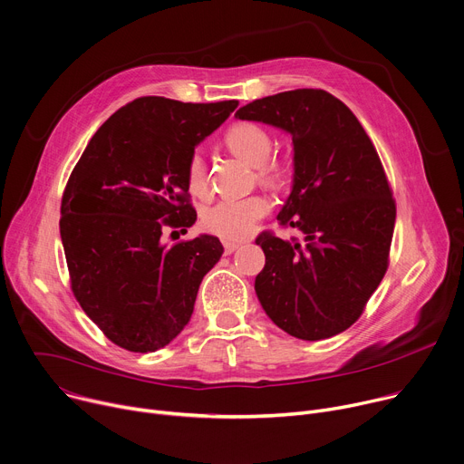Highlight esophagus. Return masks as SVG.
Instances as JSON below:
<instances>
[{
	"label": "esophagus",
	"instance_id": "esophagus-1",
	"mask_svg": "<svg viewBox=\"0 0 464 464\" xmlns=\"http://www.w3.org/2000/svg\"><path fill=\"white\" fill-rule=\"evenodd\" d=\"M223 246H225V254H232L234 250H237L239 243H234V241H225V243H223Z\"/></svg>",
	"mask_w": 464,
	"mask_h": 464
}]
</instances>
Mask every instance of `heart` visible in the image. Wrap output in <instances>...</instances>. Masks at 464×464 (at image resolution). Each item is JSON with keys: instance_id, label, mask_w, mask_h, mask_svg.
I'll list each match as a JSON object with an SVG mask.
<instances>
[{"instance_id": "1", "label": "heart", "mask_w": 464, "mask_h": 464, "mask_svg": "<svg viewBox=\"0 0 464 464\" xmlns=\"http://www.w3.org/2000/svg\"><path fill=\"white\" fill-rule=\"evenodd\" d=\"M225 143L236 157L256 168L262 184L276 188L284 182L287 166L284 160L269 157L273 140L262 125L250 121L236 123L227 130ZM186 182L191 195H208V175H206V166L198 152H193L186 164ZM267 212L269 200L262 195L221 198L202 212L200 221L210 234L228 241H237L245 239L254 230L256 223L267 216Z\"/></svg>"}]
</instances>
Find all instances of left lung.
Masks as SVG:
<instances>
[{"instance_id": "obj_1", "label": "left lung", "mask_w": 464, "mask_h": 464, "mask_svg": "<svg viewBox=\"0 0 464 464\" xmlns=\"http://www.w3.org/2000/svg\"><path fill=\"white\" fill-rule=\"evenodd\" d=\"M236 118L289 132L295 150L293 189L276 219L304 239L256 237L266 254L256 295L289 335L334 337L362 317L389 267L396 204L376 147L344 102L324 90L256 99Z\"/></svg>"}]
</instances>
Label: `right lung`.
I'll return each instance as SVG.
<instances>
[{"label":"right lung","mask_w":464,"mask_h":464,"mask_svg":"<svg viewBox=\"0 0 464 464\" xmlns=\"http://www.w3.org/2000/svg\"><path fill=\"white\" fill-rule=\"evenodd\" d=\"M239 105L130 101L88 141L61 204V237L72 291L114 344L154 352L189 323L198 285L221 258L214 236L171 246L164 227L189 228L186 164L195 147Z\"/></svg>","instance_id":"right-lung-1"}]
</instances>
